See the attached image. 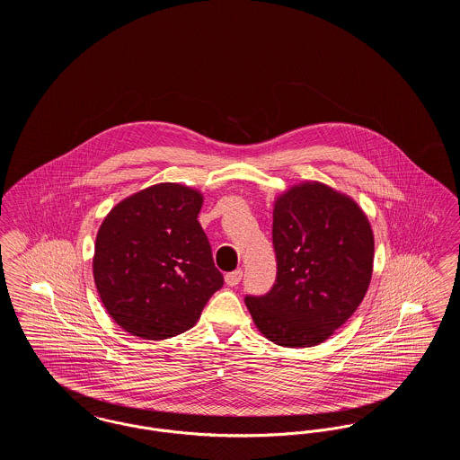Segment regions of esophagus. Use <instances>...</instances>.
I'll return each mask as SVG.
<instances>
[{"instance_id": "esophagus-1", "label": "esophagus", "mask_w": 460, "mask_h": 460, "mask_svg": "<svg viewBox=\"0 0 460 460\" xmlns=\"http://www.w3.org/2000/svg\"><path fill=\"white\" fill-rule=\"evenodd\" d=\"M241 278H243V272L241 270H234V272H229L226 274V285L227 286H238L240 285Z\"/></svg>"}]
</instances>
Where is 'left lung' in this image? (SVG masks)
Instances as JSON below:
<instances>
[{"mask_svg": "<svg viewBox=\"0 0 460 460\" xmlns=\"http://www.w3.org/2000/svg\"><path fill=\"white\" fill-rule=\"evenodd\" d=\"M278 278L263 296H246L255 326L288 349L326 341L362 304L371 283L374 234L353 198L319 181L274 199Z\"/></svg>", "mask_w": 460, "mask_h": 460, "instance_id": "1", "label": "left lung"}]
</instances>
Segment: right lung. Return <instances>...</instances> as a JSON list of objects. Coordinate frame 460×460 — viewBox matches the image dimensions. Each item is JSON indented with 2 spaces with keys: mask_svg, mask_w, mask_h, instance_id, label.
I'll return each instance as SVG.
<instances>
[{
  "mask_svg": "<svg viewBox=\"0 0 460 460\" xmlns=\"http://www.w3.org/2000/svg\"><path fill=\"white\" fill-rule=\"evenodd\" d=\"M203 195L160 182L119 201L102 222L93 278L110 317L132 336L167 340L197 324L222 288L198 214Z\"/></svg>",
  "mask_w": 460,
  "mask_h": 460,
  "instance_id": "1",
  "label": "right lung"
}]
</instances>
